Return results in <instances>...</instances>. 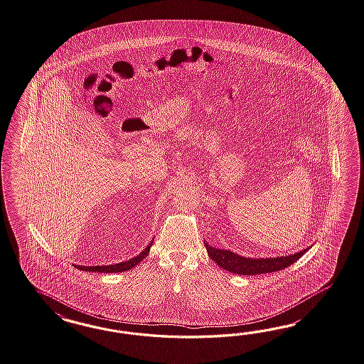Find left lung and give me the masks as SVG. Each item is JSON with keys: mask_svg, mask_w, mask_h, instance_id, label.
Returning a JSON list of instances; mask_svg holds the SVG:
<instances>
[{"mask_svg": "<svg viewBox=\"0 0 364 364\" xmlns=\"http://www.w3.org/2000/svg\"><path fill=\"white\" fill-rule=\"evenodd\" d=\"M206 251L209 257L213 259L218 266L228 269L232 274L238 275H260L268 272H276L291 266L294 262H297L300 257L308 251V248H304L300 252H296L288 257H262V259H252L245 257L231 252L229 250H220L209 246L205 243Z\"/></svg>", "mask_w": 364, "mask_h": 364, "instance_id": "left-lung-1", "label": "left lung"}]
</instances>
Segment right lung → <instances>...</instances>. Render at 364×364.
Returning <instances> with one entry per match:
<instances>
[{"label":"right lung","instance_id":"right-lung-1","mask_svg":"<svg viewBox=\"0 0 364 364\" xmlns=\"http://www.w3.org/2000/svg\"><path fill=\"white\" fill-rule=\"evenodd\" d=\"M154 240H151L150 245L143 250L139 255L127 260V262H122V263H117V264H109V266H93V267H84L77 266L79 269L82 271H90V272H109V274H114V272H124L127 269H132L133 267L136 266L141 260L147 257L149 251H150L151 245H152Z\"/></svg>","mask_w":364,"mask_h":364}]
</instances>
